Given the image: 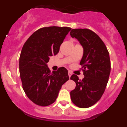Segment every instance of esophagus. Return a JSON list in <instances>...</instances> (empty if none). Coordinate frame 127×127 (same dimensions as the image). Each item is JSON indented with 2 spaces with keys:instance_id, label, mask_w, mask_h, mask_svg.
I'll return each instance as SVG.
<instances>
[{
  "instance_id": "esophagus-1",
  "label": "esophagus",
  "mask_w": 127,
  "mask_h": 127,
  "mask_svg": "<svg viewBox=\"0 0 127 127\" xmlns=\"http://www.w3.org/2000/svg\"><path fill=\"white\" fill-rule=\"evenodd\" d=\"M68 75H69V77H70V76H72V72L70 71H69L68 72Z\"/></svg>"
}]
</instances>
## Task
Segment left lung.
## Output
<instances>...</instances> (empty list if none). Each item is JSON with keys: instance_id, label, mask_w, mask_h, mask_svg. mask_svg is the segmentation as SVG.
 Returning a JSON list of instances; mask_svg holds the SVG:
<instances>
[{"instance_id": "8db88e82", "label": "left lung", "mask_w": 127, "mask_h": 127, "mask_svg": "<svg viewBox=\"0 0 127 127\" xmlns=\"http://www.w3.org/2000/svg\"><path fill=\"white\" fill-rule=\"evenodd\" d=\"M70 35L83 48L80 65L85 76L81 80L77 75L71 76L70 79L75 81L76 86L70 92V98L76 106L87 108L97 102L105 91L111 72L109 55L102 39L92 30L72 29Z\"/></svg>"}]
</instances>
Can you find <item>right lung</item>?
<instances>
[{
  "mask_svg": "<svg viewBox=\"0 0 127 127\" xmlns=\"http://www.w3.org/2000/svg\"><path fill=\"white\" fill-rule=\"evenodd\" d=\"M70 27H49L33 32L22 48L19 61L23 89L29 99L41 106L55 101L62 86L69 79L68 70L60 67L51 72L47 63L56 55Z\"/></svg>",
  "mask_w": 127,
  "mask_h": 127,
  "instance_id": "1",
  "label": "right lung"
}]
</instances>
